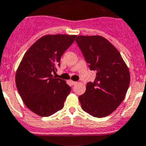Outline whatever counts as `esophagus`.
<instances>
[{
	"label": "esophagus",
	"instance_id": "34e87169",
	"mask_svg": "<svg viewBox=\"0 0 146 146\" xmlns=\"http://www.w3.org/2000/svg\"><path fill=\"white\" fill-rule=\"evenodd\" d=\"M70 83H71V84L73 85V86H75V85L77 84V82H76V81H73V80H70Z\"/></svg>",
	"mask_w": 146,
	"mask_h": 146
}]
</instances>
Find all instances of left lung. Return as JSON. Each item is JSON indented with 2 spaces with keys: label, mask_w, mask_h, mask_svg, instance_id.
I'll return each instance as SVG.
<instances>
[{
  "label": "left lung",
  "mask_w": 146,
  "mask_h": 146,
  "mask_svg": "<svg viewBox=\"0 0 146 146\" xmlns=\"http://www.w3.org/2000/svg\"><path fill=\"white\" fill-rule=\"evenodd\" d=\"M76 41L90 70L96 71L94 81L78 97L82 109L96 118L110 115L125 98L130 73L119 51L100 35H79Z\"/></svg>",
  "instance_id": "obj_1"
}]
</instances>
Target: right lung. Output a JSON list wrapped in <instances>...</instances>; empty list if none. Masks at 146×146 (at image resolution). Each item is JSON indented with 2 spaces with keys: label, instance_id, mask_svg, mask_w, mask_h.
<instances>
[{
  "label": "right lung",
  "instance_id": "1",
  "mask_svg": "<svg viewBox=\"0 0 146 146\" xmlns=\"http://www.w3.org/2000/svg\"><path fill=\"white\" fill-rule=\"evenodd\" d=\"M76 35H47L34 43L24 55L15 75V84L25 106L37 115L48 117L63 108L70 93L64 80L56 78L60 58Z\"/></svg>",
  "mask_w": 146,
  "mask_h": 146
}]
</instances>
